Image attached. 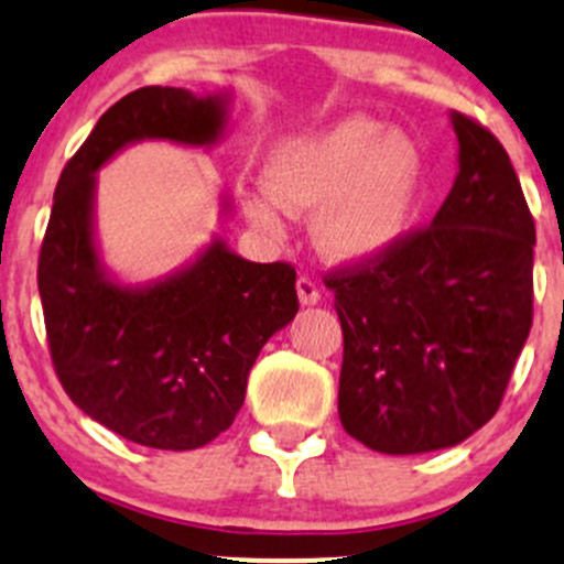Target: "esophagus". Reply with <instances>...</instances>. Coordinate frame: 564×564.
I'll return each instance as SVG.
<instances>
[{
  "label": "esophagus",
  "instance_id": "34e87169",
  "mask_svg": "<svg viewBox=\"0 0 564 564\" xmlns=\"http://www.w3.org/2000/svg\"><path fill=\"white\" fill-rule=\"evenodd\" d=\"M297 294H300V303L303 305H316L318 300H322V289H318V283L308 275L297 278Z\"/></svg>",
  "mask_w": 564,
  "mask_h": 564
}]
</instances>
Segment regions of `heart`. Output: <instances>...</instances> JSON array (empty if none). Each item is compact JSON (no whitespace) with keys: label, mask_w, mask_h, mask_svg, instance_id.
<instances>
[{"label":"heart","mask_w":564,"mask_h":564,"mask_svg":"<svg viewBox=\"0 0 564 564\" xmlns=\"http://www.w3.org/2000/svg\"><path fill=\"white\" fill-rule=\"evenodd\" d=\"M423 158L412 139L384 133L377 119L349 117L272 150L264 187L242 209L256 229L281 235L286 213L316 210V246L335 261H366L403 235L417 196Z\"/></svg>","instance_id":"1"}]
</instances>
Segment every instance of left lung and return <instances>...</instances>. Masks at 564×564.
Wrapping results in <instances>:
<instances>
[{"label":"left lung","instance_id":"1","mask_svg":"<svg viewBox=\"0 0 564 564\" xmlns=\"http://www.w3.org/2000/svg\"><path fill=\"white\" fill-rule=\"evenodd\" d=\"M458 176L429 226L324 272L344 329L338 414L390 456L451 447L497 414L532 327L534 220L508 152L453 113Z\"/></svg>","mask_w":564,"mask_h":564}]
</instances>
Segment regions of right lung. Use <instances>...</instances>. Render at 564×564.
<instances>
[{
  "mask_svg": "<svg viewBox=\"0 0 564 564\" xmlns=\"http://www.w3.org/2000/svg\"><path fill=\"white\" fill-rule=\"evenodd\" d=\"M220 124L218 98L176 87L124 95L62 169L40 246L45 340L62 388L113 434L158 451H196L235 423L261 346L297 314V272L215 242L158 286H113L93 246V174L130 141L209 144Z\"/></svg>",
  "mask_w": 564,
  "mask_h": 564,
  "instance_id": "right-lung-1",
  "label": "right lung"
}]
</instances>
